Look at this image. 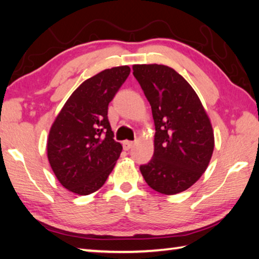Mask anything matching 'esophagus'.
Listing matches in <instances>:
<instances>
[{
  "instance_id": "1",
  "label": "esophagus",
  "mask_w": 259,
  "mask_h": 259,
  "mask_svg": "<svg viewBox=\"0 0 259 259\" xmlns=\"http://www.w3.org/2000/svg\"><path fill=\"white\" fill-rule=\"evenodd\" d=\"M133 146H134V142H130V140H124L123 142V150L129 151Z\"/></svg>"
}]
</instances>
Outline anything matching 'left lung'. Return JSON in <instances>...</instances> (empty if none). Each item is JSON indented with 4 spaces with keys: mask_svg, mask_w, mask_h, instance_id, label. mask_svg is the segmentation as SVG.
<instances>
[{
    "mask_svg": "<svg viewBox=\"0 0 259 259\" xmlns=\"http://www.w3.org/2000/svg\"><path fill=\"white\" fill-rule=\"evenodd\" d=\"M134 76L152 107L154 154L140 172L162 194L190 188L208 168L214 139L198 95L181 74L165 65H134Z\"/></svg>",
    "mask_w": 259,
    "mask_h": 259,
    "instance_id": "obj_1",
    "label": "left lung"
}]
</instances>
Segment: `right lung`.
Here are the masks:
<instances>
[{"label":"right lung","instance_id":"1","mask_svg":"<svg viewBox=\"0 0 259 259\" xmlns=\"http://www.w3.org/2000/svg\"><path fill=\"white\" fill-rule=\"evenodd\" d=\"M129 74V66H119L88 78L51 126L47 144L49 163L61 185L75 194L98 191L119 159L122 145L114 140L108 104Z\"/></svg>","mask_w":259,"mask_h":259}]
</instances>
